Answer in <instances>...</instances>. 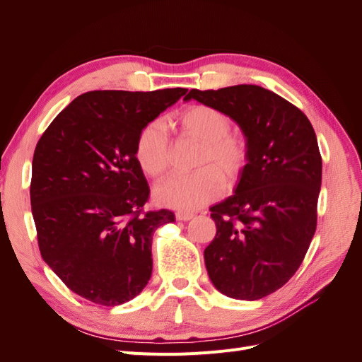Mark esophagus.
<instances>
[{"instance_id":"1","label":"esophagus","mask_w":362,"mask_h":362,"mask_svg":"<svg viewBox=\"0 0 362 362\" xmlns=\"http://www.w3.org/2000/svg\"><path fill=\"white\" fill-rule=\"evenodd\" d=\"M175 217H177V221L187 222V221H190V218H193V213H187V211H177V213H175Z\"/></svg>"}]
</instances>
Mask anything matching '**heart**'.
I'll use <instances>...</instances> for the list:
<instances>
[{"instance_id": "obj_1", "label": "heart", "mask_w": 362, "mask_h": 362, "mask_svg": "<svg viewBox=\"0 0 362 362\" xmlns=\"http://www.w3.org/2000/svg\"><path fill=\"white\" fill-rule=\"evenodd\" d=\"M177 124L182 136L201 141L202 148L194 163L201 169L187 175H173L156 189V199L178 210H198L221 198L225 181H238L247 164L249 145L243 136L229 131V116L210 105L185 108ZM134 154L141 170L152 178H160L169 170L172 145L161 120H151L139 131Z\"/></svg>"}]
</instances>
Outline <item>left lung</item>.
Segmentation results:
<instances>
[{
    "label": "left lung",
    "instance_id": "1",
    "mask_svg": "<svg viewBox=\"0 0 362 362\" xmlns=\"http://www.w3.org/2000/svg\"><path fill=\"white\" fill-rule=\"evenodd\" d=\"M194 100L231 117L249 145L235 193L210 208L217 233L204 250L213 286L257 300L281 288L305 258L317 226L322 157L298 107L254 84L192 89Z\"/></svg>",
    "mask_w": 362,
    "mask_h": 362
}]
</instances>
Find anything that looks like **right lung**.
Here are the masks:
<instances>
[{
    "mask_svg": "<svg viewBox=\"0 0 362 362\" xmlns=\"http://www.w3.org/2000/svg\"><path fill=\"white\" fill-rule=\"evenodd\" d=\"M185 92L83 93L37 141L30 199L40 255L64 286L96 305H122L146 287L152 234L175 222L169 210L144 213L149 185L134 145Z\"/></svg>",
    "mask_w": 362,
    "mask_h": 362,
    "instance_id": "add662e5",
    "label": "right lung"
}]
</instances>
